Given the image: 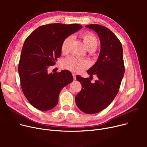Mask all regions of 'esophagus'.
<instances>
[{
	"label": "esophagus",
	"mask_w": 147,
	"mask_h": 147,
	"mask_svg": "<svg viewBox=\"0 0 147 147\" xmlns=\"http://www.w3.org/2000/svg\"><path fill=\"white\" fill-rule=\"evenodd\" d=\"M73 79L74 80H76V76L75 74H73Z\"/></svg>",
	"instance_id": "1"
}]
</instances>
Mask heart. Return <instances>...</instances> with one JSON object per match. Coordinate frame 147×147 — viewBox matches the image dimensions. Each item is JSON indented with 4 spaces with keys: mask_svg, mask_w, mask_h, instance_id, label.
Wrapping results in <instances>:
<instances>
[{
    "mask_svg": "<svg viewBox=\"0 0 147 147\" xmlns=\"http://www.w3.org/2000/svg\"><path fill=\"white\" fill-rule=\"evenodd\" d=\"M80 37L88 51H94L96 49L98 45V41L94 34L90 32H84L80 34ZM71 41V36L67 37L63 41L61 45L62 53L67 54L68 53ZM63 65L65 69L69 71L76 73H80L89 67V63L85 59L69 57L63 61Z\"/></svg>",
    "mask_w": 147,
    "mask_h": 147,
    "instance_id": "obj_1",
    "label": "heart"
}]
</instances>
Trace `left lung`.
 Returning <instances> with one entry per match:
<instances>
[{"label": "left lung", "instance_id": "1", "mask_svg": "<svg viewBox=\"0 0 147 147\" xmlns=\"http://www.w3.org/2000/svg\"><path fill=\"white\" fill-rule=\"evenodd\" d=\"M94 30L101 41V51L96 63L88 71L96 74L98 80L92 83L89 78L78 76L82 90L76 96L77 106L83 112L93 114L105 109L118 94L125 73L122 45L110 30L98 24L85 26Z\"/></svg>", "mask_w": 147, "mask_h": 147}]
</instances>
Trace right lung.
I'll return each mask as SVG.
<instances>
[{"instance_id":"1","label":"right lung","mask_w":147,"mask_h":147,"mask_svg":"<svg viewBox=\"0 0 147 147\" xmlns=\"http://www.w3.org/2000/svg\"><path fill=\"white\" fill-rule=\"evenodd\" d=\"M82 28L78 24H49L38 27L26 39L18 73L23 94L36 109H52L58 102L61 89L73 82L69 71L49 74L48 69L60 57L63 41Z\"/></svg>"}]
</instances>
